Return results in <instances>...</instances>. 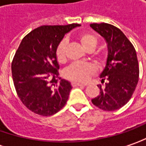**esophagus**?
Returning <instances> with one entry per match:
<instances>
[{
    "label": "esophagus",
    "mask_w": 146,
    "mask_h": 146,
    "mask_svg": "<svg viewBox=\"0 0 146 146\" xmlns=\"http://www.w3.org/2000/svg\"><path fill=\"white\" fill-rule=\"evenodd\" d=\"M71 84H72V86H73V87H74V86H86V84H82V83L75 82H73Z\"/></svg>",
    "instance_id": "obj_1"
}]
</instances>
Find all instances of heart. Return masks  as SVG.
Wrapping results in <instances>:
<instances>
[{
  "instance_id": "obj_1",
  "label": "heart",
  "mask_w": 146,
  "mask_h": 146,
  "mask_svg": "<svg viewBox=\"0 0 146 146\" xmlns=\"http://www.w3.org/2000/svg\"><path fill=\"white\" fill-rule=\"evenodd\" d=\"M80 43L83 48L87 52L94 51L98 43L96 37L89 33H85L79 37ZM66 49H67V40L64 39L58 45L56 49V57L59 62L62 63L66 60ZM96 71L95 66L90 63L82 62H73L68 65L64 70V76L73 82H86L90 77L94 74Z\"/></svg>"
}]
</instances>
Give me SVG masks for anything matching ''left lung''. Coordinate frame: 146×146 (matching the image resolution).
Instances as JSON below:
<instances>
[{
    "label": "left lung",
    "instance_id": "obj_1",
    "mask_svg": "<svg viewBox=\"0 0 146 146\" xmlns=\"http://www.w3.org/2000/svg\"><path fill=\"white\" fill-rule=\"evenodd\" d=\"M90 27L108 43L106 65L100 78L108 82L100 88V94L91 101L103 111H115L129 101L138 82L139 65L137 52L131 42L119 28L108 23H93Z\"/></svg>",
    "mask_w": 146,
    "mask_h": 146
}]
</instances>
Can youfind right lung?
Instances as JSON below:
<instances>
[{
	"label": "right lung",
	"mask_w": 146,
	"mask_h": 146,
	"mask_svg": "<svg viewBox=\"0 0 146 146\" xmlns=\"http://www.w3.org/2000/svg\"><path fill=\"white\" fill-rule=\"evenodd\" d=\"M80 26H42L20 43L11 65L13 84L21 101L33 112L49 116L67 102L72 86L59 77L56 49L64 35Z\"/></svg>",
	"instance_id": "add662e5"
}]
</instances>
